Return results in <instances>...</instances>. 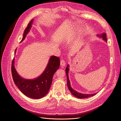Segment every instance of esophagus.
<instances>
[{
	"label": "esophagus",
	"mask_w": 121,
	"mask_h": 121,
	"mask_svg": "<svg viewBox=\"0 0 121 121\" xmlns=\"http://www.w3.org/2000/svg\"><path fill=\"white\" fill-rule=\"evenodd\" d=\"M60 65L62 66H65V61L64 59H61L60 61Z\"/></svg>",
	"instance_id": "obj_1"
}]
</instances>
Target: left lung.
Instances as JSON below:
<instances>
[{"label": "left lung", "instance_id": "obj_1", "mask_svg": "<svg viewBox=\"0 0 121 121\" xmlns=\"http://www.w3.org/2000/svg\"><path fill=\"white\" fill-rule=\"evenodd\" d=\"M98 36L102 38L103 39V40H104V41H106V42H107V38H106V34L104 32L103 33L100 35H99L98 34L97 35ZM68 71H69V65H67V67H66L65 69V72H66V77H67V87L69 89V90L71 92V93L76 97L78 98H79V99H83V98H88L90 97H91V96H93L95 95L96 94V93H93V94H82L80 93H79L78 92H77V91L74 90L71 87L70 85V81L69 79L68 78Z\"/></svg>", "mask_w": 121, "mask_h": 121}]
</instances>
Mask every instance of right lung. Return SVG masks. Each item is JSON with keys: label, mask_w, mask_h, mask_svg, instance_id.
<instances>
[{"label": "right lung", "mask_w": 121, "mask_h": 121, "mask_svg": "<svg viewBox=\"0 0 121 121\" xmlns=\"http://www.w3.org/2000/svg\"><path fill=\"white\" fill-rule=\"evenodd\" d=\"M33 22V20H32L28 24L21 42L25 39L31 28ZM16 51V49L15 53ZM59 58L54 56H52L44 71L39 77L33 79H27L22 78L16 71L14 66V58L11 65L12 78L17 87L25 95L32 99H40L45 96L49 91L52 82L53 75L59 68Z\"/></svg>", "instance_id": "obj_1"}]
</instances>
